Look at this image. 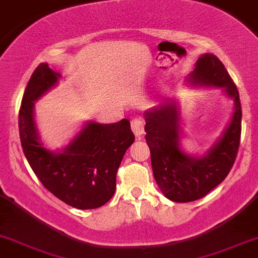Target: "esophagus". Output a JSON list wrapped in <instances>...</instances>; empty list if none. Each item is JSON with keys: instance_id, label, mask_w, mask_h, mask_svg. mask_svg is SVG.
Instances as JSON below:
<instances>
[{"instance_id": "34e87169", "label": "esophagus", "mask_w": 258, "mask_h": 258, "mask_svg": "<svg viewBox=\"0 0 258 258\" xmlns=\"http://www.w3.org/2000/svg\"><path fill=\"white\" fill-rule=\"evenodd\" d=\"M131 128L136 137H141L144 133V122L141 119H132L131 120Z\"/></svg>"}]
</instances>
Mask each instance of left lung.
<instances>
[{
    "instance_id": "left-lung-1",
    "label": "left lung",
    "mask_w": 258,
    "mask_h": 258,
    "mask_svg": "<svg viewBox=\"0 0 258 258\" xmlns=\"http://www.w3.org/2000/svg\"><path fill=\"white\" fill-rule=\"evenodd\" d=\"M189 81L223 87L235 102V111L223 137L203 158H191L179 149V117L173 102L146 112L144 130L154 177L165 197L176 203L201 199L223 182L240 146L242 112L239 91L223 63L214 54H204L198 59Z\"/></svg>"
}]
</instances>
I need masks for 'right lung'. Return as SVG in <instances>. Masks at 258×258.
<instances>
[{
  "instance_id": "obj_1",
  "label": "right lung",
  "mask_w": 258,
  "mask_h": 258,
  "mask_svg": "<svg viewBox=\"0 0 258 258\" xmlns=\"http://www.w3.org/2000/svg\"><path fill=\"white\" fill-rule=\"evenodd\" d=\"M60 78L48 64L32 73L19 109V136L26 160L43 186L76 209L103 206L116 189V173L128 147L135 142L127 119L111 125L90 122L61 153L40 143L34 122V102Z\"/></svg>"
}]
</instances>
